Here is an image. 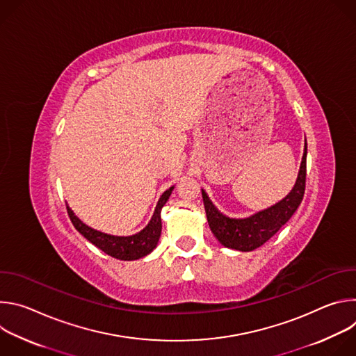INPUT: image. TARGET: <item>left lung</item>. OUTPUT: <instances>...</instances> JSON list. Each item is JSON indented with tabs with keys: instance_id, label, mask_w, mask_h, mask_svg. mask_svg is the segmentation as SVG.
I'll list each match as a JSON object with an SVG mask.
<instances>
[{
	"instance_id": "obj_1",
	"label": "left lung",
	"mask_w": 356,
	"mask_h": 356,
	"mask_svg": "<svg viewBox=\"0 0 356 356\" xmlns=\"http://www.w3.org/2000/svg\"><path fill=\"white\" fill-rule=\"evenodd\" d=\"M307 175V142L304 146V155L298 172L297 181L293 190L277 204L248 218H228L222 216L210 201L206 191L202 193V201L209 220V225L217 239L227 248L248 252L262 246L269 241L296 213L306 190Z\"/></svg>"
}]
</instances>
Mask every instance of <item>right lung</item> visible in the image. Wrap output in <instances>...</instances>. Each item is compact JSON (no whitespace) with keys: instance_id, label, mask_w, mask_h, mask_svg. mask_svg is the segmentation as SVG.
<instances>
[{"instance_id":"right-lung-1","label":"right lung","mask_w":356,"mask_h":356,"mask_svg":"<svg viewBox=\"0 0 356 356\" xmlns=\"http://www.w3.org/2000/svg\"><path fill=\"white\" fill-rule=\"evenodd\" d=\"M172 190H173V187H170L169 190H166L162 194L161 200L158 201V206L154 213V217H152V220L146 225V228H143L140 232L131 235V236H115V235H110V234H104V232H99L97 229H92L88 225H86L84 222H81L74 216V213L69 209V206H66V209H67V214H69L70 221L73 222L74 228L86 239H88L91 243H94L98 249L106 252L107 255H110L113 258H117L121 261H134V259H139V258L147 255V253L154 250L155 246L158 245V241H159V236L162 232L161 210L166 204V201L169 200Z\"/></svg>"}]
</instances>
